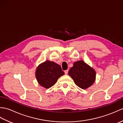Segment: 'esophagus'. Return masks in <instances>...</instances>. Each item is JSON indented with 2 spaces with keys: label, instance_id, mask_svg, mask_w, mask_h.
<instances>
[{
  "label": "esophagus",
  "instance_id": "1",
  "mask_svg": "<svg viewBox=\"0 0 123 123\" xmlns=\"http://www.w3.org/2000/svg\"><path fill=\"white\" fill-rule=\"evenodd\" d=\"M64 73H65V74H68V70H65V71H64Z\"/></svg>",
  "mask_w": 123,
  "mask_h": 123
}]
</instances>
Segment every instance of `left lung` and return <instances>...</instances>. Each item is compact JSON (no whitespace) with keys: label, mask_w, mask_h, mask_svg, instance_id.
Returning a JSON list of instances; mask_svg holds the SVG:
<instances>
[{"label":"left lung","mask_w":123,"mask_h":123,"mask_svg":"<svg viewBox=\"0 0 123 123\" xmlns=\"http://www.w3.org/2000/svg\"><path fill=\"white\" fill-rule=\"evenodd\" d=\"M68 74L75 84L83 89L92 86L96 79L95 70L83 61L75 62Z\"/></svg>","instance_id":"1"}]
</instances>
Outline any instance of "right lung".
Instances as JSON below:
<instances>
[{
	"instance_id": "1",
	"label": "right lung",
	"mask_w": 123,
	"mask_h": 123,
	"mask_svg": "<svg viewBox=\"0 0 123 123\" xmlns=\"http://www.w3.org/2000/svg\"><path fill=\"white\" fill-rule=\"evenodd\" d=\"M61 67L54 62L46 61L42 63L36 70L35 76L38 83L43 87L48 89L53 86L57 79L64 75Z\"/></svg>"
}]
</instances>
